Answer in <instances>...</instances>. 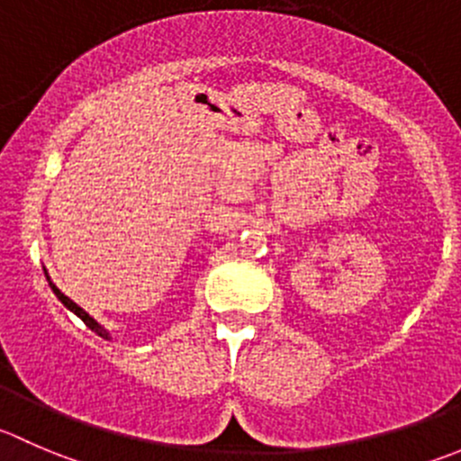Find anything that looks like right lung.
Here are the masks:
<instances>
[{"label":"right lung","instance_id":"obj_1","mask_svg":"<svg viewBox=\"0 0 461 461\" xmlns=\"http://www.w3.org/2000/svg\"><path fill=\"white\" fill-rule=\"evenodd\" d=\"M44 276H47V281H49V285H51L53 294H56V297H58V299H60V303H62V306H65V308H67V311H71V312H74V315H76V317H80V320H83V321H85V326H87V329H92V330H94V333H96V335H101V338H103V339H110V333H107V330H105V329H103V326H101V324H98V321H96V320H94V317H92V315H89V312H85V311H83V308H80V306H78V303H76V302H71V299H69V297H67V294H65V293H60V290H58V288H56V284H53V281H51V276H49V275H47V270H44Z\"/></svg>","mask_w":461,"mask_h":461}]
</instances>
